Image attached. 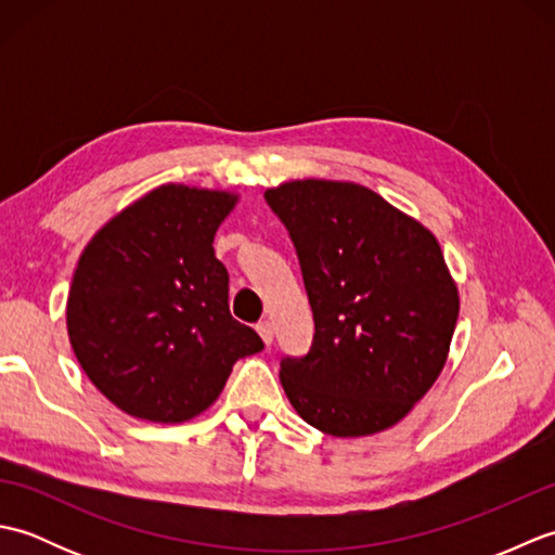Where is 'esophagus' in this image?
Instances as JSON below:
<instances>
[{"label": "esophagus", "mask_w": 555, "mask_h": 555, "mask_svg": "<svg viewBox=\"0 0 555 555\" xmlns=\"http://www.w3.org/2000/svg\"><path fill=\"white\" fill-rule=\"evenodd\" d=\"M257 334L262 336V340H264L267 346L274 344V324H271L269 320H264V322H259V324H257Z\"/></svg>", "instance_id": "esophagus-1"}]
</instances>
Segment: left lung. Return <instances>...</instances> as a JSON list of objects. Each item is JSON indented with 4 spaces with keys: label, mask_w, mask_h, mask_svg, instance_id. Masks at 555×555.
<instances>
[{
    "label": "left lung",
    "mask_w": 555,
    "mask_h": 555,
    "mask_svg": "<svg viewBox=\"0 0 555 555\" xmlns=\"http://www.w3.org/2000/svg\"><path fill=\"white\" fill-rule=\"evenodd\" d=\"M288 229L314 317L310 352L281 360V386L324 434L393 427L448 358L457 288L439 241L358 183L291 181L264 193Z\"/></svg>",
    "instance_id": "8db88e82"
}]
</instances>
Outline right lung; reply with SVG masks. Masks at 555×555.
Returning a JSON list of instances; mask_svg holds the SVG:
<instances>
[{
    "label": "right lung",
    "mask_w": 555,
    "mask_h": 555,
    "mask_svg": "<svg viewBox=\"0 0 555 555\" xmlns=\"http://www.w3.org/2000/svg\"><path fill=\"white\" fill-rule=\"evenodd\" d=\"M227 191L159 185L82 250L66 302L68 340L88 379L126 415L176 424L219 398L235 360L264 348L229 312L215 233Z\"/></svg>",
    "instance_id": "obj_1"
}]
</instances>
